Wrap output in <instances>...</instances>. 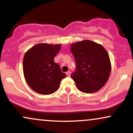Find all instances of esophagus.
Listing matches in <instances>:
<instances>
[{
    "label": "esophagus",
    "instance_id": "34e87169",
    "mask_svg": "<svg viewBox=\"0 0 133 133\" xmlns=\"http://www.w3.org/2000/svg\"><path fill=\"white\" fill-rule=\"evenodd\" d=\"M66 75L68 77H70V76H71V72L70 71H68L66 72Z\"/></svg>",
    "mask_w": 133,
    "mask_h": 133
}]
</instances>
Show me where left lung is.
Returning a JSON list of instances; mask_svg holds the SVG:
<instances>
[{
	"mask_svg": "<svg viewBox=\"0 0 133 133\" xmlns=\"http://www.w3.org/2000/svg\"><path fill=\"white\" fill-rule=\"evenodd\" d=\"M76 64L71 77L77 89L82 92L93 93L106 84L110 76L109 56L103 45L89 40L76 42L71 45Z\"/></svg>",
	"mask_w": 133,
	"mask_h": 133,
	"instance_id": "left-lung-1",
	"label": "left lung"
}]
</instances>
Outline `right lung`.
Here are the masks:
<instances>
[{"label": "right lung", "instance_id": "add662e5", "mask_svg": "<svg viewBox=\"0 0 133 133\" xmlns=\"http://www.w3.org/2000/svg\"><path fill=\"white\" fill-rule=\"evenodd\" d=\"M61 47V44H38L24 55V77L27 84L36 92L44 95L52 94L59 88L62 79L66 77L60 65L54 61Z\"/></svg>", "mask_w": 133, "mask_h": 133}]
</instances>
